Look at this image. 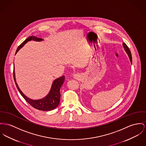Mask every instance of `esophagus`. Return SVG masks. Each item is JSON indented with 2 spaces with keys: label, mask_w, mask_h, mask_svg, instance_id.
Instances as JSON below:
<instances>
[{
  "label": "esophagus",
  "mask_w": 146,
  "mask_h": 146,
  "mask_svg": "<svg viewBox=\"0 0 146 146\" xmlns=\"http://www.w3.org/2000/svg\"><path fill=\"white\" fill-rule=\"evenodd\" d=\"M74 78H78V75L77 74H75V75H74V76H73Z\"/></svg>",
  "instance_id": "esophagus-1"
}]
</instances>
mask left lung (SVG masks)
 Segmentation results:
<instances>
[{"mask_svg":"<svg viewBox=\"0 0 146 146\" xmlns=\"http://www.w3.org/2000/svg\"><path fill=\"white\" fill-rule=\"evenodd\" d=\"M123 46L124 49L125 50V51H126L127 54V55H128V57H129V60H130V61H131V64H132V58L131 52L129 49L128 47L127 46L125 42L123 43Z\"/></svg>","mask_w":146,"mask_h":146,"instance_id":"left-lung-1","label":"left lung"}]
</instances>
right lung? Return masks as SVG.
Instances as JSON below:
<instances>
[{"label":"right lung","instance_id":"1","mask_svg":"<svg viewBox=\"0 0 146 146\" xmlns=\"http://www.w3.org/2000/svg\"><path fill=\"white\" fill-rule=\"evenodd\" d=\"M32 40L36 41H41L43 40L41 38H36L35 36H30L25 41H24L18 46V49L16 51L15 54L28 41H29ZM13 76H14V79L16 86L18 88L20 94L26 100V101L28 103H29L31 106L34 107L37 110H41V111H51L58 106L60 103V95H61L60 92V90L65 81V76H62L60 78H58L57 79L55 80L52 84L51 88L48 95L42 98V99L36 100H33L32 99H30L29 98L27 97L20 90L17 83L16 82L15 72H14V71H13Z\"/></svg>","mask_w":146,"mask_h":146}]
</instances>
